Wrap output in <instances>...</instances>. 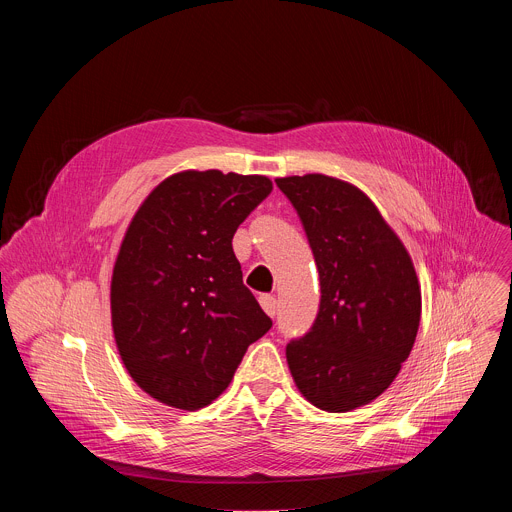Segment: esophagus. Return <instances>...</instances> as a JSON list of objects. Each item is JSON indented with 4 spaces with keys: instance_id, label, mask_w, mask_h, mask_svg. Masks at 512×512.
Listing matches in <instances>:
<instances>
[{
    "instance_id": "1",
    "label": "esophagus",
    "mask_w": 512,
    "mask_h": 512,
    "mask_svg": "<svg viewBox=\"0 0 512 512\" xmlns=\"http://www.w3.org/2000/svg\"><path fill=\"white\" fill-rule=\"evenodd\" d=\"M259 304H261V308L265 310L267 316L273 318V316L277 314V300H275L273 296H267V294L261 296V298H259Z\"/></svg>"
}]
</instances>
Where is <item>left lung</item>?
Segmentation results:
<instances>
[{"mask_svg": "<svg viewBox=\"0 0 512 512\" xmlns=\"http://www.w3.org/2000/svg\"><path fill=\"white\" fill-rule=\"evenodd\" d=\"M275 182L300 216L322 291L314 326L285 348L289 373L312 405L346 413L375 401L399 375L419 328V279L360 188L324 174Z\"/></svg>", "mask_w": 512, "mask_h": 512, "instance_id": "8db88e82", "label": "left lung"}]
</instances>
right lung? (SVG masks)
<instances>
[{"mask_svg":"<svg viewBox=\"0 0 512 512\" xmlns=\"http://www.w3.org/2000/svg\"><path fill=\"white\" fill-rule=\"evenodd\" d=\"M271 190L259 174L184 170L133 214L113 265L111 324L127 373L156 401L206 407L271 328L233 251Z\"/></svg>","mask_w":512,"mask_h":512,"instance_id":"1","label":"right lung"}]
</instances>
